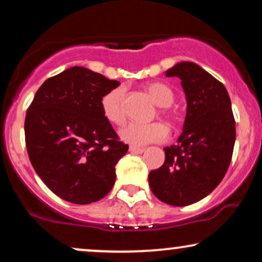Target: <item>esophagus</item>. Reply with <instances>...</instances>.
Instances as JSON below:
<instances>
[{"instance_id": "1", "label": "esophagus", "mask_w": 262, "mask_h": 262, "mask_svg": "<svg viewBox=\"0 0 262 262\" xmlns=\"http://www.w3.org/2000/svg\"><path fill=\"white\" fill-rule=\"evenodd\" d=\"M129 151H130L132 154H137V155H139V154H143L145 149L144 147H137V146H129Z\"/></svg>"}]
</instances>
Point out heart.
<instances>
[{
    "mask_svg": "<svg viewBox=\"0 0 262 262\" xmlns=\"http://www.w3.org/2000/svg\"><path fill=\"white\" fill-rule=\"evenodd\" d=\"M145 90L160 106V113L176 124L178 122L177 115L169 110V106L174 101V93L168 85L161 81H150L145 85ZM125 97L127 90L124 86H117L110 90L101 99V110L103 117L112 124L121 125L125 121ZM168 135L166 125L160 122L150 124L130 122L119 130V137L125 143L133 146H144L151 143H161Z\"/></svg>",
    "mask_w": 262,
    "mask_h": 262,
    "instance_id": "heart-1",
    "label": "heart"
}]
</instances>
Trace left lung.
Here are the masks:
<instances>
[{"instance_id":"obj_1","label":"left lung","mask_w":262,"mask_h":262,"mask_svg":"<svg viewBox=\"0 0 262 262\" xmlns=\"http://www.w3.org/2000/svg\"><path fill=\"white\" fill-rule=\"evenodd\" d=\"M178 77L187 116L177 145L165 147V163L149 173L154 195L172 206L204 199L225 177L235 141V121L225 85L193 62L166 72Z\"/></svg>"}]
</instances>
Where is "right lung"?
<instances>
[{"mask_svg": "<svg viewBox=\"0 0 262 262\" xmlns=\"http://www.w3.org/2000/svg\"><path fill=\"white\" fill-rule=\"evenodd\" d=\"M119 85L84 67L45 80L24 123L25 145L37 176L50 190L73 204H91L108 194L116 165L127 154L101 99Z\"/></svg>", "mask_w": 262, "mask_h": 262, "instance_id": "add662e5", "label": "right lung"}]
</instances>
